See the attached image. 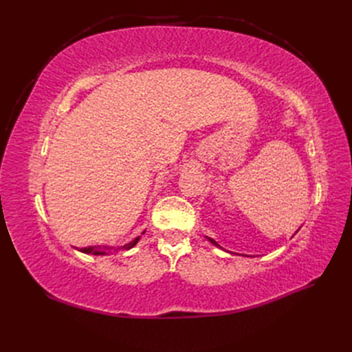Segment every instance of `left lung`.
<instances>
[{
    "instance_id": "1",
    "label": "left lung",
    "mask_w": 352,
    "mask_h": 352,
    "mask_svg": "<svg viewBox=\"0 0 352 352\" xmlns=\"http://www.w3.org/2000/svg\"><path fill=\"white\" fill-rule=\"evenodd\" d=\"M208 241H210V242H212V243H214V245H217V242H216V241H212L211 238H208ZM217 247H219V245H217Z\"/></svg>"
}]
</instances>
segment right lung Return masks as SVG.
<instances>
[{"instance_id":"obj_1","label":"right lung","mask_w":352,"mask_h":352,"mask_svg":"<svg viewBox=\"0 0 352 352\" xmlns=\"http://www.w3.org/2000/svg\"><path fill=\"white\" fill-rule=\"evenodd\" d=\"M138 239H140V238H136L135 241H132V242H129V243H126V245H123V247H120V248L105 247V245H97V247H88V248H80L79 251H82V252H85V254H95V255H104V254H107V252H111V251H123V250H129V248L135 247V243L138 242Z\"/></svg>"}]
</instances>
